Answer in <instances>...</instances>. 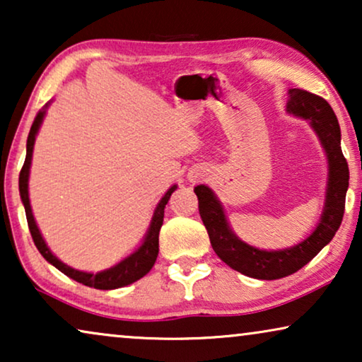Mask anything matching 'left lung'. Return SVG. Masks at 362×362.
I'll return each instance as SVG.
<instances>
[{"mask_svg":"<svg viewBox=\"0 0 362 362\" xmlns=\"http://www.w3.org/2000/svg\"><path fill=\"white\" fill-rule=\"evenodd\" d=\"M286 112L310 122L328 158V185L323 214L316 229L303 242L281 250H260L245 244L232 232L224 207L211 187L204 185L194 187L201 219L217 257L230 269L259 280H276L295 274L326 244H329L343 221L346 191L349 186L348 161L341 151L339 123L329 103L315 93L290 88Z\"/></svg>","mask_w":362,"mask_h":362,"instance_id":"8db88e82","label":"left lung"}]
</instances>
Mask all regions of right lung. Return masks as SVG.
<instances>
[{
	"mask_svg": "<svg viewBox=\"0 0 362 362\" xmlns=\"http://www.w3.org/2000/svg\"><path fill=\"white\" fill-rule=\"evenodd\" d=\"M47 105L39 110V113L34 118L31 130H29L28 135V145H26V160H24L23 170L19 173V194H21V201L24 204V211H26V219L29 226V232H31L34 244H36L37 250L41 252V255L46 259L49 264H52L57 270H61L64 275L71 276L72 280L78 281V284L92 286V288L98 290H115L122 288V286H127L133 284V281L140 280L141 276H145L148 272L151 270V267L155 265L156 257H158V237H160V229L163 226V217H165V207L170 201V197L176 189V185L171 186L170 189L166 191V194L161 197V201L158 202L155 214H153L150 229H148L145 239H143L141 245L138 249L125 257L122 262H118L117 265L110 267V269L97 272V274H88V272H81L72 269L57 259L56 255L49 250V247L44 242L41 232L37 229L36 221H34L31 204H29V191H28V182H29V168H31V160H33V150H34V141H36V135L39 132V127L44 120V115H46Z\"/></svg>",
	"mask_w": 362,
	"mask_h": 362,
	"instance_id": "add662e5",
	"label": "right lung"
}]
</instances>
